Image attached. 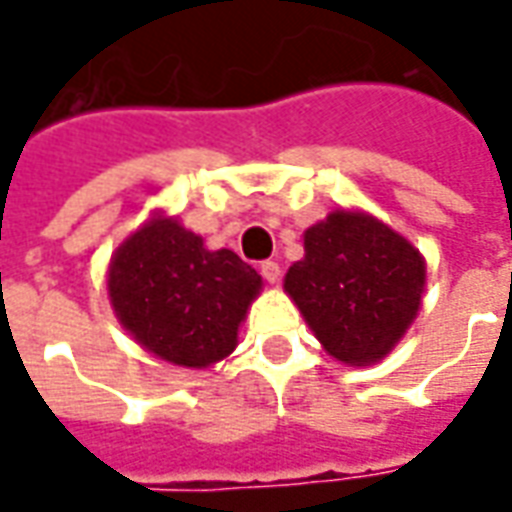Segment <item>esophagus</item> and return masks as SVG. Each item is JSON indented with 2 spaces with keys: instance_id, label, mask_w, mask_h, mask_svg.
<instances>
[{
  "instance_id": "34e87169",
  "label": "esophagus",
  "mask_w": 512,
  "mask_h": 512,
  "mask_svg": "<svg viewBox=\"0 0 512 512\" xmlns=\"http://www.w3.org/2000/svg\"><path fill=\"white\" fill-rule=\"evenodd\" d=\"M262 276L267 284H278L281 281V264L278 262H262Z\"/></svg>"
}]
</instances>
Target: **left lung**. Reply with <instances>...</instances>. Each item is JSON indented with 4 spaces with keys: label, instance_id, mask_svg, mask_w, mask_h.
<instances>
[{
    "label": "left lung",
    "instance_id": "8db88e82",
    "mask_svg": "<svg viewBox=\"0 0 512 512\" xmlns=\"http://www.w3.org/2000/svg\"><path fill=\"white\" fill-rule=\"evenodd\" d=\"M426 259L362 209H334L303 231V259L284 276L323 351L348 368L382 362L418 317Z\"/></svg>",
    "mask_w": 512,
    "mask_h": 512
}]
</instances>
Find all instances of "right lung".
I'll list each match as a JSON object with an SVG mask.
<instances>
[{
	"instance_id": "right-lung-1",
	"label": "right lung",
	"mask_w": 512,
	"mask_h": 512,
	"mask_svg": "<svg viewBox=\"0 0 512 512\" xmlns=\"http://www.w3.org/2000/svg\"><path fill=\"white\" fill-rule=\"evenodd\" d=\"M259 292L262 276L234 250H209L164 211H153L108 264V301L122 329L178 368L203 370L234 354Z\"/></svg>"
}]
</instances>
